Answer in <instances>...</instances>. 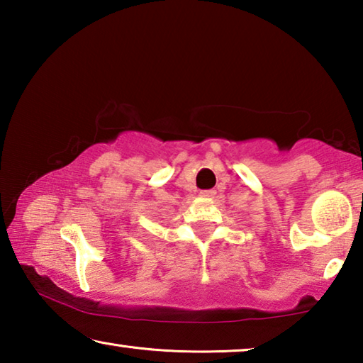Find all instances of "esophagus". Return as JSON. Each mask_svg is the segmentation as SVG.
<instances>
[{"mask_svg": "<svg viewBox=\"0 0 363 363\" xmlns=\"http://www.w3.org/2000/svg\"><path fill=\"white\" fill-rule=\"evenodd\" d=\"M200 196H203V199H206V200H211V199H214V196H216V190H213V189L201 190Z\"/></svg>", "mask_w": 363, "mask_h": 363, "instance_id": "1", "label": "esophagus"}]
</instances>
